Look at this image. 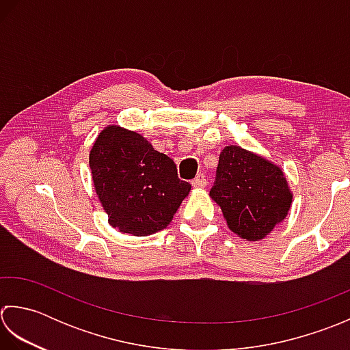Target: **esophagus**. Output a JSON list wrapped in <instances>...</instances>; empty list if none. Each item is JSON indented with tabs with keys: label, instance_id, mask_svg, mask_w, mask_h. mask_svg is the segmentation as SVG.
Returning <instances> with one entry per match:
<instances>
[{
	"label": "esophagus",
	"instance_id": "obj_1",
	"mask_svg": "<svg viewBox=\"0 0 350 350\" xmlns=\"http://www.w3.org/2000/svg\"><path fill=\"white\" fill-rule=\"evenodd\" d=\"M191 185H193L195 189H202V187H205L206 185V180H205V176H204V174H199L193 181H191Z\"/></svg>",
	"mask_w": 350,
	"mask_h": 350
}]
</instances>
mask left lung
I'll list each match as a JSON object with an SVG mask.
<instances>
[{"label": "left lung", "mask_w": 350, "mask_h": 350, "mask_svg": "<svg viewBox=\"0 0 350 350\" xmlns=\"http://www.w3.org/2000/svg\"><path fill=\"white\" fill-rule=\"evenodd\" d=\"M210 196L239 237L258 241L287 217L293 201L282 169L255 152L230 145L219 157Z\"/></svg>", "instance_id": "obj_1"}]
</instances>
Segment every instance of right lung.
I'll use <instances>...</instances> for the list:
<instances>
[{
    "label": "right lung",
    "instance_id": "right-lung-1",
    "mask_svg": "<svg viewBox=\"0 0 350 350\" xmlns=\"http://www.w3.org/2000/svg\"><path fill=\"white\" fill-rule=\"evenodd\" d=\"M89 166L109 224L137 237L165 230L191 189L178 178L172 159L119 125L98 134Z\"/></svg>",
    "mask_w": 350,
    "mask_h": 350
}]
</instances>
